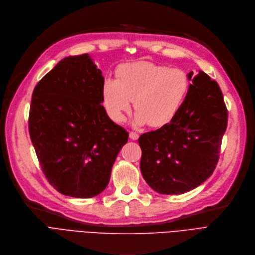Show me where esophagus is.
<instances>
[{
	"mask_svg": "<svg viewBox=\"0 0 255 255\" xmlns=\"http://www.w3.org/2000/svg\"><path fill=\"white\" fill-rule=\"evenodd\" d=\"M138 138H139V135L137 134V132H135V131H130L129 132V139H131V140H138Z\"/></svg>",
	"mask_w": 255,
	"mask_h": 255,
	"instance_id": "34e87169",
	"label": "esophagus"
}]
</instances>
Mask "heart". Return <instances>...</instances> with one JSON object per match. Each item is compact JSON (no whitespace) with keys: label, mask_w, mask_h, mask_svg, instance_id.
<instances>
[{"label":"heart","mask_w":255,"mask_h":255,"mask_svg":"<svg viewBox=\"0 0 255 255\" xmlns=\"http://www.w3.org/2000/svg\"><path fill=\"white\" fill-rule=\"evenodd\" d=\"M188 91L185 71L138 61L121 65L117 80L106 79L102 95L106 111L116 123H124L134 101L135 125L162 128L177 115Z\"/></svg>","instance_id":"b5f03b06"}]
</instances>
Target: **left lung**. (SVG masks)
Returning a JSON list of instances; mask_svg holds the SVG:
<instances>
[{
	"label": "left lung",
	"instance_id": "1",
	"mask_svg": "<svg viewBox=\"0 0 255 255\" xmlns=\"http://www.w3.org/2000/svg\"><path fill=\"white\" fill-rule=\"evenodd\" d=\"M187 77L192 82L177 115L138 140L143 178L166 195L189 192L213 174L227 127L219 85L201 70L196 76L190 71Z\"/></svg>",
	"mask_w": 255,
	"mask_h": 255
}]
</instances>
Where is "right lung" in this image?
<instances>
[{
    "label": "right lung",
    "mask_w": 255,
    "mask_h": 255,
    "mask_svg": "<svg viewBox=\"0 0 255 255\" xmlns=\"http://www.w3.org/2000/svg\"><path fill=\"white\" fill-rule=\"evenodd\" d=\"M102 70L88 54L62 59L32 94L29 131L50 184L63 195L91 198L110 180L128 131L103 107Z\"/></svg>",
    "instance_id": "add662e5"
}]
</instances>
